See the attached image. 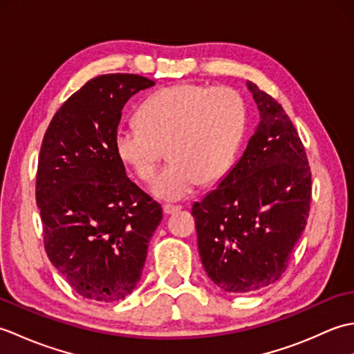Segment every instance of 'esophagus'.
Returning <instances> with one entry per match:
<instances>
[{"label":"esophagus","mask_w":354,"mask_h":354,"mask_svg":"<svg viewBox=\"0 0 354 354\" xmlns=\"http://www.w3.org/2000/svg\"><path fill=\"white\" fill-rule=\"evenodd\" d=\"M181 208H183L181 205H170V204H165V205H162V212H164L165 214H173V213L179 212V209H181Z\"/></svg>","instance_id":"1"}]
</instances>
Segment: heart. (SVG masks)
<instances>
[{
	"label": "heart",
	"mask_w": 354,
	"mask_h": 354,
	"mask_svg": "<svg viewBox=\"0 0 354 354\" xmlns=\"http://www.w3.org/2000/svg\"><path fill=\"white\" fill-rule=\"evenodd\" d=\"M137 118L138 123L117 129V153L135 176L150 181L165 147L170 160L155 176L152 193L176 201L228 171L243 140L248 111L231 86L179 84L149 95Z\"/></svg>",
	"instance_id": "heart-1"
}]
</instances>
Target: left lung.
Masks as SVG:
<instances>
[{
	"instance_id": "obj_1",
	"label": "left lung",
	"mask_w": 354,
	"mask_h": 354,
	"mask_svg": "<svg viewBox=\"0 0 354 354\" xmlns=\"http://www.w3.org/2000/svg\"><path fill=\"white\" fill-rule=\"evenodd\" d=\"M260 124L216 190L192 208L202 265L225 292L275 283L289 265L310 212L312 171L289 115L255 84Z\"/></svg>"
}]
</instances>
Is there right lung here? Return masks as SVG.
<instances>
[{
    "mask_svg": "<svg viewBox=\"0 0 354 354\" xmlns=\"http://www.w3.org/2000/svg\"><path fill=\"white\" fill-rule=\"evenodd\" d=\"M138 74H103L74 93L45 131L36 173L44 248L71 288L94 301L135 289L162 208L126 176L115 150L122 109L153 86Z\"/></svg>",
    "mask_w": 354,
    "mask_h": 354,
    "instance_id": "right-lung-1",
    "label": "right lung"
}]
</instances>
